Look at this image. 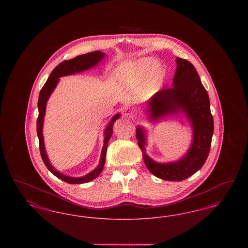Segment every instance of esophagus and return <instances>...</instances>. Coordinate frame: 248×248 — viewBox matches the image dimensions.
Here are the masks:
<instances>
[{
  "mask_svg": "<svg viewBox=\"0 0 248 248\" xmlns=\"http://www.w3.org/2000/svg\"><path fill=\"white\" fill-rule=\"evenodd\" d=\"M124 116L129 117V118H134V117L136 116L135 110H134L133 108H124Z\"/></svg>",
  "mask_w": 248,
  "mask_h": 248,
  "instance_id": "34e87169",
  "label": "esophagus"
}]
</instances>
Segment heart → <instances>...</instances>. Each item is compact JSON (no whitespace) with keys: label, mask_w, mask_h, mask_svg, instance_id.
I'll use <instances>...</instances> for the list:
<instances>
[{"label":"heart","mask_w":248,"mask_h":248,"mask_svg":"<svg viewBox=\"0 0 248 248\" xmlns=\"http://www.w3.org/2000/svg\"><path fill=\"white\" fill-rule=\"evenodd\" d=\"M148 76L149 77L142 88V94L152 96L158 92L166 76L165 68L158 64V59L150 57L136 61L128 71L125 82L127 85L134 87L140 84Z\"/></svg>","instance_id":"1"}]
</instances>
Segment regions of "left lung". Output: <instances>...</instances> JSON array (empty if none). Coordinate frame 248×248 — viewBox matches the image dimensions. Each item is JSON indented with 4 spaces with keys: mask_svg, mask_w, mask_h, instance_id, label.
<instances>
[{
    "mask_svg": "<svg viewBox=\"0 0 248 248\" xmlns=\"http://www.w3.org/2000/svg\"><path fill=\"white\" fill-rule=\"evenodd\" d=\"M146 113L151 123L182 114L191 126L192 140L189 150L180 159L159 163L146 153L147 130L141 125L136 129L138 144L144 163L155 177L168 181H180L192 176L205 163L212 141L214 120L209 96L193 65L177 58V70L172 87L160 90L147 103Z\"/></svg>",
    "mask_w": 248,
    "mask_h": 248,
    "instance_id": "8db88e82",
    "label": "left lung"
}]
</instances>
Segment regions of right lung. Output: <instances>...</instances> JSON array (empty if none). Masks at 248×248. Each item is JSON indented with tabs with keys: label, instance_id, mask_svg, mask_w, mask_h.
I'll use <instances>...</instances> for the list:
<instances>
[{
	"label": "right lung",
	"instance_id": "obj_1",
	"mask_svg": "<svg viewBox=\"0 0 248 248\" xmlns=\"http://www.w3.org/2000/svg\"><path fill=\"white\" fill-rule=\"evenodd\" d=\"M106 54L101 52V51H94L91 53H87L85 55H81L78 56L74 59H70V60H65L61 62L59 65H58L53 71L51 72L50 76L48 77L46 83L43 86V88L40 91L39 94V99H38V110H39V116L37 119V135L39 139V144H40V153L42 159L45 163L46 166L47 167L48 170L55 175L56 177H59L61 180L69 183V184H82V183H86L91 180L94 179L95 177H98L104 167L105 165V160H106L107 147H108V142L110 140L112 132H113V124L114 122L119 119L121 116L120 113L115 114L111 120L108 122L105 132H104V141H103V147L101 151V156L100 160L97 166L86 174L85 176L79 177H72L70 176H66L62 173H60L54 166L51 165L49 159H48L47 154L46 151L45 147V141H44V135H43V126H44V121H45V115H46V104H47L48 99L50 95L54 92L55 88L57 87L58 83L59 82V78L63 76H68V75H73L76 73H80L83 71L90 70L94 67H96L98 63L105 58Z\"/></svg>",
	"mask_w": 248,
	"mask_h": 248
}]
</instances>
